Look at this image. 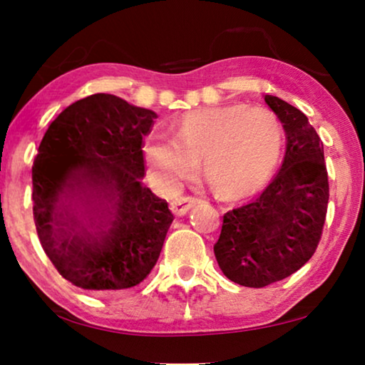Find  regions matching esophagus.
I'll list each match as a JSON object with an SVG mask.
<instances>
[{
    "label": "esophagus",
    "mask_w": 365,
    "mask_h": 365,
    "mask_svg": "<svg viewBox=\"0 0 365 365\" xmlns=\"http://www.w3.org/2000/svg\"><path fill=\"white\" fill-rule=\"evenodd\" d=\"M197 204V199L196 197H191V196H181L178 199H174L171 202V211L176 214V216H184L189 209L194 207Z\"/></svg>",
    "instance_id": "esophagus-1"
}]
</instances>
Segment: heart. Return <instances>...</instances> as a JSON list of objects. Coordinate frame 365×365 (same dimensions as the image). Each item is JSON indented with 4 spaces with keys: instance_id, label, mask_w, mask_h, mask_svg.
Returning a JSON list of instances; mask_svg holds the SVG:
<instances>
[{
    "instance_id": "obj_1",
    "label": "heart",
    "mask_w": 365,
    "mask_h": 365,
    "mask_svg": "<svg viewBox=\"0 0 365 365\" xmlns=\"http://www.w3.org/2000/svg\"><path fill=\"white\" fill-rule=\"evenodd\" d=\"M284 134L269 109L234 104L189 111L174 124V138L153 134L144 158L168 191L179 187L202 159L204 176L226 196L246 194L266 181L282 153Z\"/></svg>"
}]
</instances>
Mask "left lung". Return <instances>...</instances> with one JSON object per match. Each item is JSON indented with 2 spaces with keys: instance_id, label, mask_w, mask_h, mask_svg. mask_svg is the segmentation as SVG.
I'll return each mask as SVG.
<instances>
[{
  "instance_id": "8db88e82",
  "label": "left lung",
  "mask_w": 365,
  "mask_h": 365,
  "mask_svg": "<svg viewBox=\"0 0 365 365\" xmlns=\"http://www.w3.org/2000/svg\"><path fill=\"white\" fill-rule=\"evenodd\" d=\"M264 101L286 131V156L264 191L224 214L214 244L224 276L244 287H266L299 271L321 241L329 202L321 138L297 108L277 96Z\"/></svg>"
}]
</instances>
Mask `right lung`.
I'll return each mask as SVG.
<instances>
[{
	"instance_id": "obj_1",
	"label": "right lung",
	"mask_w": 365,
	"mask_h": 365,
	"mask_svg": "<svg viewBox=\"0 0 365 365\" xmlns=\"http://www.w3.org/2000/svg\"><path fill=\"white\" fill-rule=\"evenodd\" d=\"M156 118L98 93L44 133L33 164L34 224L49 261L76 287H134L158 262L174 217L143 184V138Z\"/></svg>"
}]
</instances>
